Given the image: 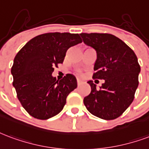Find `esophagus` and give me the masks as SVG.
I'll return each instance as SVG.
<instances>
[{
	"instance_id": "obj_1",
	"label": "esophagus",
	"mask_w": 149,
	"mask_h": 149,
	"mask_svg": "<svg viewBox=\"0 0 149 149\" xmlns=\"http://www.w3.org/2000/svg\"><path fill=\"white\" fill-rule=\"evenodd\" d=\"M81 84H82V81H81V80H79V79H78V80H77V85H78V86L80 85Z\"/></svg>"
}]
</instances>
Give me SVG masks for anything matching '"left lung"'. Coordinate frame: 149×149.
<instances>
[{"label": "left lung", "instance_id": "1", "mask_svg": "<svg viewBox=\"0 0 149 149\" xmlns=\"http://www.w3.org/2000/svg\"><path fill=\"white\" fill-rule=\"evenodd\" d=\"M84 44L96 51L93 78L104 80L96 88L92 80L88 83L91 92L84 97L88 111L104 120H113L122 115L130 107L138 87L141 67L131 48L111 34L81 33Z\"/></svg>", "mask_w": 149, "mask_h": 149}]
</instances>
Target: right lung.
<instances>
[{"label":"right lung","instance_id":"add662e5","mask_svg":"<svg viewBox=\"0 0 149 149\" xmlns=\"http://www.w3.org/2000/svg\"><path fill=\"white\" fill-rule=\"evenodd\" d=\"M81 42L78 34L47 33L31 39L17 53L11 69L13 84L30 115L46 120L62 111L77 81L72 74L58 81L52 76L54 68L63 62L69 48Z\"/></svg>","mask_w":149,"mask_h":149}]
</instances>
